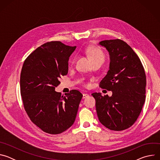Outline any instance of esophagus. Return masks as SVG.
<instances>
[{
  "instance_id": "esophagus-1",
  "label": "esophagus",
  "mask_w": 160,
  "mask_h": 160,
  "mask_svg": "<svg viewBox=\"0 0 160 160\" xmlns=\"http://www.w3.org/2000/svg\"><path fill=\"white\" fill-rule=\"evenodd\" d=\"M89 96V95L88 94H83V99H85L87 98H88Z\"/></svg>"
}]
</instances>
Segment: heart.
<instances>
[{
    "instance_id": "b5f03b06",
    "label": "heart",
    "mask_w": 160,
    "mask_h": 160,
    "mask_svg": "<svg viewBox=\"0 0 160 160\" xmlns=\"http://www.w3.org/2000/svg\"><path fill=\"white\" fill-rule=\"evenodd\" d=\"M87 53L90 57L92 61H96L99 60L104 61L105 55L103 51L97 47H89L87 49ZM75 63V58H73L70 62V66L72 67Z\"/></svg>"
}]
</instances>
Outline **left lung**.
Returning <instances> with one entry per match:
<instances>
[{
    "label": "left lung",
    "instance_id": "obj_1",
    "mask_svg": "<svg viewBox=\"0 0 160 160\" xmlns=\"http://www.w3.org/2000/svg\"><path fill=\"white\" fill-rule=\"evenodd\" d=\"M110 56L109 70L99 83L112 91L111 97L92 93L99 122L111 130L130 127L138 118L146 98V77L137 54L120 39L99 42Z\"/></svg>",
    "mask_w": 160,
    "mask_h": 160
}]
</instances>
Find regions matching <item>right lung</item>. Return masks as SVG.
Masks as SVG:
<instances>
[{"label":"right lung","instance_id":"1","mask_svg":"<svg viewBox=\"0 0 160 160\" xmlns=\"http://www.w3.org/2000/svg\"><path fill=\"white\" fill-rule=\"evenodd\" d=\"M76 49L60 41L42 44L25 60L20 75L23 106L31 121L49 134H59L74 123L83 95L72 90L55 91L68 72V60Z\"/></svg>","mask_w":160,"mask_h":160}]
</instances>
